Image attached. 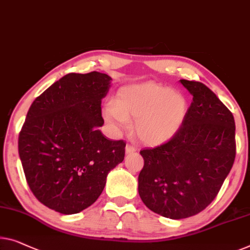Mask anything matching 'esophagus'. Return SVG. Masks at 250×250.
Here are the masks:
<instances>
[{"instance_id":"obj_1","label":"esophagus","mask_w":250,"mask_h":250,"mask_svg":"<svg viewBox=\"0 0 250 250\" xmlns=\"http://www.w3.org/2000/svg\"><path fill=\"white\" fill-rule=\"evenodd\" d=\"M137 150V148L135 146H132V145L128 144L125 146V152L126 154H131V152H135Z\"/></svg>"}]
</instances>
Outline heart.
Returning <instances> with one entry per match:
<instances>
[{
  "label": "heart",
  "instance_id": "b5f03b06",
  "mask_svg": "<svg viewBox=\"0 0 250 250\" xmlns=\"http://www.w3.org/2000/svg\"><path fill=\"white\" fill-rule=\"evenodd\" d=\"M188 111V102L184 94L149 82L120 89L117 102L106 106L105 118L119 129L128 128L129 119H136L140 140L157 146L177 135Z\"/></svg>",
  "mask_w": 250,
  "mask_h": 250
}]
</instances>
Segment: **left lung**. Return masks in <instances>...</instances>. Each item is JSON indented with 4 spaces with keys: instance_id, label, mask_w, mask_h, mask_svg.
Instances as JSON below:
<instances>
[{
    "instance_id": "8db88e82",
    "label": "left lung",
    "mask_w": 250,
    "mask_h": 250,
    "mask_svg": "<svg viewBox=\"0 0 250 250\" xmlns=\"http://www.w3.org/2000/svg\"><path fill=\"white\" fill-rule=\"evenodd\" d=\"M181 83L193 95L184 124L173 139L140 150L138 177L145 206L175 220L200 213L215 199L236 157L230 110L200 82Z\"/></svg>"
}]
</instances>
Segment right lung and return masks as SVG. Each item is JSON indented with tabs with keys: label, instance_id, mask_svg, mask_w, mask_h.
I'll list each match as a JSON object with an SVG mask.
<instances>
[{
	"label": "right lung",
	"instance_id": "1",
	"mask_svg": "<svg viewBox=\"0 0 250 250\" xmlns=\"http://www.w3.org/2000/svg\"><path fill=\"white\" fill-rule=\"evenodd\" d=\"M106 74H67L30 106L19 133L25 180L39 202L62 214L92 206L111 169L125 158V141L110 140L99 126Z\"/></svg>",
	"mask_w": 250,
	"mask_h": 250
}]
</instances>
